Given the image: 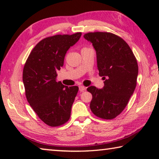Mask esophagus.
I'll return each mask as SVG.
<instances>
[{
    "mask_svg": "<svg viewBox=\"0 0 159 159\" xmlns=\"http://www.w3.org/2000/svg\"><path fill=\"white\" fill-rule=\"evenodd\" d=\"M79 89H80V92H83L84 90L86 89V87H84V86H82V85H80V86H79Z\"/></svg>",
    "mask_w": 159,
    "mask_h": 159,
    "instance_id": "34e87169",
    "label": "esophagus"
}]
</instances>
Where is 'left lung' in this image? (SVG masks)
I'll return each instance as SVG.
<instances>
[{"instance_id": "left-lung-1", "label": "left lung", "mask_w": 159, "mask_h": 159, "mask_svg": "<svg viewBox=\"0 0 159 159\" xmlns=\"http://www.w3.org/2000/svg\"><path fill=\"white\" fill-rule=\"evenodd\" d=\"M84 37L93 43L97 54L99 75L104 87L90 86V109L99 118L111 120L125 109L135 90L139 74L137 60L127 43L108 32H90Z\"/></svg>"}]
</instances>
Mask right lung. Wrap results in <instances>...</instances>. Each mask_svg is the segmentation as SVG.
I'll list each match as a JSON object with an SVG mask.
<instances>
[{
  "instance_id": "1",
  "label": "right lung",
  "mask_w": 159,
  "mask_h": 159,
  "mask_svg": "<svg viewBox=\"0 0 159 159\" xmlns=\"http://www.w3.org/2000/svg\"><path fill=\"white\" fill-rule=\"evenodd\" d=\"M81 35L77 32L43 39L30 53L24 65L23 82L27 100L39 118L52 127L63 125L70 118L79 87L57 82V72L64 65L66 52Z\"/></svg>"
}]
</instances>
